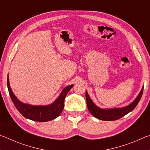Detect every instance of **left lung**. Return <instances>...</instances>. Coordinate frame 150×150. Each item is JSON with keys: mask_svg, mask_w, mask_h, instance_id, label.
Instances as JSON below:
<instances>
[{"mask_svg": "<svg viewBox=\"0 0 150 150\" xmlns=\"http://www.w3.org/2000/svg\"><path fill=\"white\" fill-rule=\"evenodd\" d=\"M144 87H142L140 93H139L138 96L134 100L130 105L126 106L124 108H111V109H102L96 106L88 96V93L86 91L85 96L86 101H87V105L88 110L90 113L95 118L99 119V120H105V121H111L116 120L120 118L123 117L127 114L132 111L136 106L138 105L139 100L143 94Z\"/></svg>", "mask_w": 150, "mask_h": 150, "instance_id": "left-lung-1", "label": "left lung"}]
</instances>
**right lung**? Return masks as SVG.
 <instances>
[{"label": "right lung", "instance_id": "obj_1", "mask_svg": "<svg viewBox=\"0 0 150 150\" xmlns=\"http://www.w3.org/2000/svg\"><path fill=\"white\" fill-rule=\"evenodd\" d=\"M73 85L65 87L61 93L59 97L54 103L47 106H32L22 103L14 95L9 85L8 76L7 78V87L9 95L14 106L21 115L30 120L44 122L54 120L60 115L64 107V100L66 95L73 87Z\"/></svg>", "mask_w": 150, "mask_h": 150}]
</instances>
